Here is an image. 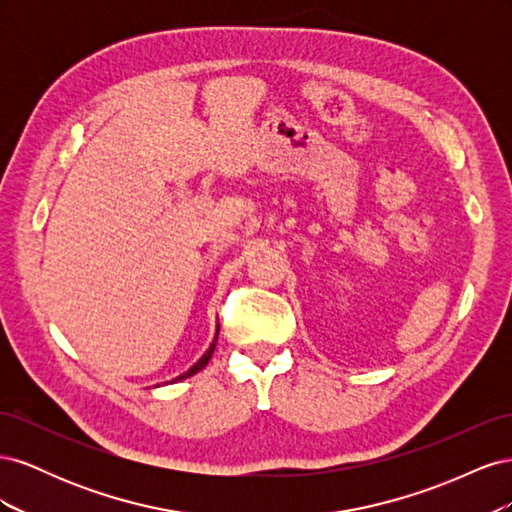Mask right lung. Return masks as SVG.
<instances>
[{
  "label": "right lung",
  "mask_w": 512,
  "mask_h": 512,
  "mask_svg": "<svg viewBox=\"0 0 512 512\" xmlns=\"http://www.w3.org/2000/svg\"><path fill=\"white\" fill-rule=\"evenodd\" d=\"M218 333H220V327H218V331H215V337H213V342H211V346H209V350L200 356V359L188 369V371H183L181 376H177L173 382H177V380H185V378H190V376H194V374H198L200 369H205V365L209 363V359H211V354H213V350H215V344H218Z\"/></svg>",
  "instance_id": "1"
}]
</instances>
